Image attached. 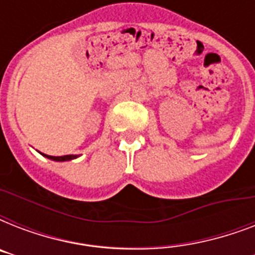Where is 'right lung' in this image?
I'll return each mask as SVG.
<instances>
[{
	"label": "right lung",
	"mask_w": 255,
	"mask_h": 255,
	"mask_svg": "<svg viewBox=\"0 0 255 255\" xmlns=\"http://www.w3.org/2000/svg\"><path fill=\"white\" fill-rule=\"evenodd\" d=\"M42 155L47 157L50 160H55V161H69V160H73V159H77L78 155H66V156H49V155H45V153H42Z\"/></svg>",
	"instance_id": "1"
}]
</instances>
